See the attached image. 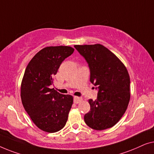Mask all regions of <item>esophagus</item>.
<instances>
[{
    "label": "esophagus",
    "instance_id": "esophagus-1",
    "mask_svg": "<svg viewBox=\"0 0 154 154\" xmlns=\"http://www.w3.org/2000/svg\"><path fill=\"white\" fill-rule=\"evenodd\" d=\"M82 100V98H81V97H77V96L74 97V103L75 104L79 103Z\"/></svg>",
    "mask_w": 154,
    "mask_h": 154
}]
</instances>
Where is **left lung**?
<instances>
[{"label": "left lung", "instance_id": "8db88e82", "mask_svg": "<svg viewBox=\"0 0 154 154\" xmlns=\"http://www.w3.org/2000/svg\"><path fill=\"white\" fill-rule=\"evenodd\" d=\"M75 47L87 61L90 81L98 88L96 100H88L91 109L84 115V121L96 131L112 128L124 114L131 98L127 68L117 56L100 44Z\"/></svg>", "mask_w": 154, "mask_h": 154}]
</instances>
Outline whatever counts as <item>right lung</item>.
I'll return each instance as SVG.
<instances>
[{
	"mask_svg": "<svg viewBox=\"0 0 154 154\" xmlns=\"http://www.w3.org/2000/svg\"><path fill=\"white\" fill-rule=\"evenodd\" d=\"M68 46L47 47L36 54L26 68L21 84V99L26 112L38 128L56 133L63 128L73 97L50 88L61 63L74 52Z\"/></svg>",
	"mask_w": 154,
	"mask_h": 154,
	"instance_id": "obj_1",
	"label": "right lung"
}]
</instances>
